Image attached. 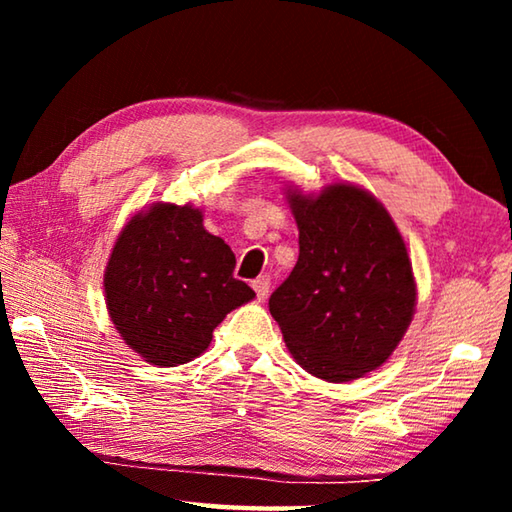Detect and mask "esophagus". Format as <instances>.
Instances as JSON below:
<instances>
[{
    "mask_svg": "<svg viewBox=\"0 0 512 512\" xmlns=\"http://www.w3.org/2000/svg\"><path fill=\"white\" fill-rule=\"evenodd\" d=\"M253 289H255L259 300H266L268 298V291H271V277L259 275L257 280H253Z\"/></svg>",
    "mask_w": 512,
    "mask_h": 512,
    "instance_id": "obj_1",
    "label": "esophagus"
}]
</instances>
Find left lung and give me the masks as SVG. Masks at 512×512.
I'll use <instances>...</instances> for the list:
<instances>
[{
    "label": "left lung",
    "mask_w": 512,
    "mask_h": 512,
    "mask_svg": "<svg viewBox=\"0 0 512 512\" xmlns=\"http://www.w3.org/2000/svg\"><path fill=\"white\" fill-rule=\"evenodd\" d=\"M300 232L291 275L268 300L284 343L318 379L352 381L391 357L411 325L415 277L391 214L366 189H287Z\"/></svg>",
    "instance_id": "left-lung-1"
}]
</instances>
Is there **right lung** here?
Here are the masks:
<instances>
[{
  "label": "right lung",
  "instance_id": "1",
  "mask_svg": "<svg viewBox=\"0 0 512 512\" xmlns=\"http://www.w3.org/2000/svg\"><path fill=\"white\" fill-rule=\"evenodd\" d=\"M235 264L230 246L203 228L201 210L153 203L121 228L110 253L103 273L110 320L153 366L192 361L214 327L255 298L232 275Z\"/></svg>",
  "mask_w": 512,
  "mask_h": 512
}]
</instances>
